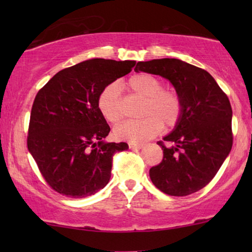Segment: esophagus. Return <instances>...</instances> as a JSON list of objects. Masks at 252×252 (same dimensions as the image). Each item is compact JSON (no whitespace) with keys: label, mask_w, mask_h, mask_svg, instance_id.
I'll use <instances>...</instances> for the list:
<instances>
[{"label":"esophagus","mask_w":252,"mask_h":252,"mask_svg":"<svg viewBox=\"0 0 252 252\" xmlns=\"http://www.w3.org/2000/svg\"><path fill=\"white\" fill-rule=\"evenodd\" d=\"M128 147L129 149H133V150H139L141 148L143 147V144H140V143H134V142H129L128 143Z\"/></svg>","instance_id":"obj_1"}]
</instances>
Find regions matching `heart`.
I'll return each instance as SVG.
<instances>
[{
	"mask_svg": "<svg viewBox=\"0 0 252 252\" xmlns=\"http://www.w3.org/2000/svg\"><path fill=\"white\" fill-rule=\"evenodd\" d=\"M163 81L149 73H137L127 80V87L133 94L146 98L141 120H128L117 126L116 139L129 142H143L157 135L163 125L173 127L181 118L180 95L172 88H163ZM97 106L102 116L111 124L123 119V99L116 84L105 86L99 93Z\"/></svg>",
	"mask_w": 252,
	"mask_h": 252,
	"instance_id": "heart-1",
	"label": "heart"
}]
</instances>
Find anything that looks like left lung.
Returning <instances> with one entry per match:
<instances>
[{
  "label": "left lung",
  "instance_id": "8db88e82",
  "mask_svg": "<svg viewBox=\"0 0 252 252\" xmlns=\"http://www.w3.org/2000/svg\"><path fill=\"white\" fill-rule=\"evenodd\" d=\"M134 70L167 79L182 102L181 118L173 132L157 142L163 160L150 168L151 181L171 196L198 191L215 178L232 149L228 97L209 72L177 58L137 62Z\"/></svg>",
  "mask_w": 252,
  "mask_h": 252
}]
</instances>
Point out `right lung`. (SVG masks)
I'll use <instances>...</instances> for the list:
<instances>
[{
  "instance_id": "1",
  "label": "right lung",
  "mask_w": 252,
  "mask_h": 252,
  "mask_svg": "<svg viewBox=\"0 0 252 252\" xmlns=\"http://www.w3.org/2000/svg\"><path fill=\"white\" fill-rule=\"evenodd\" d=\"M136 62L94 58L64 68L37 92L27 148L54 189L67 197L94 195L111 178L112 158L125 142H104L110 127L97 106L102 89Z\"/></svg>"
}]
</instances>
